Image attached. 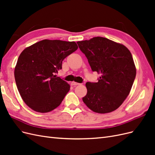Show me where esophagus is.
<instances>
[{"instance_id": "34e87169", "label": "esophagus", "mask_w": 155, "mask_h": 155, "mask_svg": "<svg viewBox=\"0 0 155 155\" xmlns=\"http://www.w3.org/2000/svg\"><path fill=\"white\" fill-rule=\"evenodd\" d=\"M80 85V83L74 82V81L71 82V85H72V86H76V85Z\"/></svg>"}]
</instances>
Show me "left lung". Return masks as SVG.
I'll return each instance as SVG.
<instances>
[{
  "mask_svg": "<svg viewBox=\"0 0 155 155\" xmlns=\"http://www.w3.org/2000/svg\"><path fill=\"white\" fill-rule=\"evenodd\" d=\"M93 72L101 76L97 82H87L85 105L100 114L115 110L123 104L137 74L130 51L123 45L102 37L77 42Z\"/></svg>",
  "mask_w": 155,
  "mask_h": 155,
  "instance_id": "8db88e82",
  "label": "left lung"
}]
</instances>
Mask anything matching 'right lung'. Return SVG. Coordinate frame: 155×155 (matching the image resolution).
<instances>
[{
	"instance_id": "1",
	"label": "right lung",
	"mask_w": 155,
	"mask_h": 155,
	"mask_svg": "<svg viewBox=\"0 0 155 155\" xmlns=\"http://www.w3.org/2000/svg\"><path fill=\"white\" fill-rule=\"evenodd\" d=\"M78 48L75 42L45 39L22 51L14 75L21 97L31 109L44 113L61 104L70 87L54 74Z\"/></svg>"
}]
</instances>
